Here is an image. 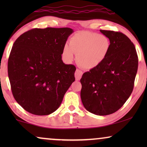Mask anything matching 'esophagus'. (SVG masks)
Wrapping results in <instances>:
<instances>
[{"mask_svg": "<svg viewBox=\"0 0 147 147\" xmlns=\"http://www.w3.org/2000/svg\"><path fill=\"white\" fill-rule=\"evenodd\" d=\"M82 74H83V72H82V71H81V70H80L78 69H76V71L75 72L76 80H80V79H81Z\"/></svg>", "mask_w": 147, "mask_h": 147, "instance_id": "esophagus-1", "label": "esophagus"}]
</instances>
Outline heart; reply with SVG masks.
<instances>
[{"label":"heart","instance_id":"b5f03b06","mask_svg":"<svg viewBox=\"0 0 147 147\" xmlns=\"http://www.w3.org/2000/svg\"><path fill=\"white\" fill-rule=\"evenodd\" d=\"M110 47V40L106 36L81 31L72 36L69 45L64 46L63 55L67 61H71L76 53L78 63L84 69H91L104 61Z\"/></svg>","mask_w":147,"mask_h":147}]
</instances>
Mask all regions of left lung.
<instances>
[{
    "label": "left lung",
    "mask_w": 147,
    "mask_h": 147,
    "mask_svg": "<svg viewBox=\"0 0 147 147\" xmlns=\"http://www.w3.org/2000/svg\"><path fill=\"white\" fill-rule=\"evenodd\" d=\"M100 31L110 40L109 52L100 65L83 74L80 95L88 111L106 116L119 110L130 97L138 59L135 47L127 36L120 32Z\"/></svg>",
    "instance_id": "8db88e82"
}]
</instances>
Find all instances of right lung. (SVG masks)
<instances>
[{
    "label": "right lung",
    "instance_id": "1",
    "mask_svg": "<svg viewBox=\"0 0 147 147\" xmlns=\"http://www.w3.org/2000/svg\"><path fill=\"white\" fill-rule=\"evenodd\" d=\"M70 28L33 29L15 41L8 60L13 95L26 111L38 116L55 112L75 81L74 65L61 59Z\"/></svg>",
    "mask_w": 147,
    "mask_h": 147
}]
</instances>
